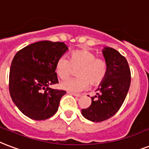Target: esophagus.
I'll return each instance as SVG.
<instances>
[{
	"mask_svg": "<svg viewBox=\"0 0 149 149\" xmlns=\"http://www.w3.org/2000/svg\"><path fill=\"white\" fill-rule=\"evenodd\" d=\"M69 94L70 95H73V96H75V97H80V95L79 94H76V93H73V92H70V91H69Z\"/></svg>",
	"mask_w": 149,
	"mask_h": 149,
	"instance_id": "1",
	"label": "esophagus"
}]
</instances>
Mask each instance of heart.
Wrapping results in <instances>:
<instances>
[{
	"label": "heart",
	"instance_id": "b5f03b06",
	"mask_svg": "<svg viewBox=\"0 0 149 149\" xmlns=\"http://www.w3.org/2000/svg\"><path fill=\"white\" fill-rule=\"evenodd\" d=\"M58 76L64 79L77 70V78L65 79L61 83L62 89L70 92H78L88 87L97 86L105 79L108 71L107 62L102 58H97L94 52L87 49L76 50L70 55V60L61 57L56 62Z\"/></svg>",
	"mask_w": 149,
	"mask_h": 149
}]
</instances>
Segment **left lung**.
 Masks as SVG:
<instances>
[{
    "label": "left lung",
    "mask_w": 149,
    "mask_h": 149,
    "mask_svg": "<svg viewBox=\"0 0 149 149\" xmlns=\"http://www.w3.org/2000/svg\"><path fill=\"white\" fill-rule=\"evenodd\" d=\"M108 65L105 79L96 90L91 104L81 110L82 115L93 122H102L115 115L122 106L130 85V70L124 56L112 47L102 51Z\"/></svg>",
    "instance_id": "1"
}]
</instances>
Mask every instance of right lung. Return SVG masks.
Instances as JSON below:
<instances>
[{"label": "right lung", "instance_id": "add662e5", "mask_svg": "<svg viewBox=\"0 0 149 149\" xmlns=\"http://www.w3.org/2000/svg\"><path fill=\"white\" fill-rule=\"evenodd\" d=\"M68 47L49 40L29 44L17 52L9 72V92L15 105L27 117L44 120L58 109L63 90L52 89L58 84L56 62Z\"/></svg>", "mask_w": 149, "mask_h": 149}]
</instances>
